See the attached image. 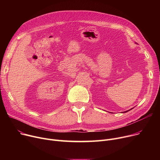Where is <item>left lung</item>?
Masks as SVG:
<instances>
[{
  "mask_svg": "<svg viewBox=\"0 0 160 160\" xmlns=\"http://www.w3.org/2000/svg\"><path fill=\"white\" fill-rule=\"evenodd\" d=\"M132 109H130V110H127V111H125V112H122V113H127V112H129L130 110H132Z\"/></svg>",
  "mask_w": 160,
  "mask_h": 160,
  "instance_id": "8db88e82",
  "label": "left lung"
}]
</instances>
